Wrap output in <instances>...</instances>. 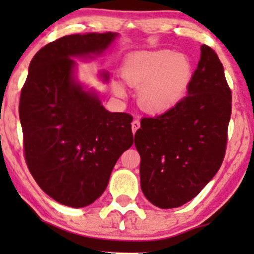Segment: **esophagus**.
<instances>
[{
  "label": "esophagus",
  "instance_id": "obj_1",
  "mask_svg": "<svg viewBox=\"0 0 254 254\" xmlns=\"http://www.w3.org/2000/svg\"><path fill=\"white\" fill-rule=\"evenodd\" d=\"M131 127H132V132L135 133L136 131L139 129V127H141V123H139L138 119H135V121H133L132 123H131Z\"/></svg>",
  "mask_w": 254,
  "mask_h": 254
}]
</instances>
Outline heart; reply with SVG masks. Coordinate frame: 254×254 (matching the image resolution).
Listing matches in <instances>:
<instances>
[{"mask_svg":"<svg viewBox=\"0 0 254 254\" xmlns=\"http://www.w3.org/2000/svg\"><path fill=\"white\" fill-rule=\"evenodd\" d=\"M123 77L138 88V104L150 113H164L177 106L188 93L192 81L190 61L168 50L139 52L127 58ZM116 92L124 95L122 86Z\"/></svg>","mask_w":254,"mask_h":254,"instance_id":"heart-1","label":"heart"}]
</instances>
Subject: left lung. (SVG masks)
Returning <instances> with one entry per match:
<instances>
[{"label":"left lung","mask_w":254,"mask_h":254,"mask_svg":"<svg viewBox=\"0 0 254 254\" xmlns=\"http://www.w3.org/2000/svg\"><path fill=\"white\" fill-rule=\"evenodd\" d=\"M230 115L223 65L203 44L188 95L167 112L142 119L136 131L141 189L151 204L178 208L203 190L222 165Z\"/></svg>","instance_id":"obj_1"}]
</instances>
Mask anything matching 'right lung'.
I'll list each match as a JSON object with an SVG mask.
<instances>
[{
	"instance_id": "right-lung-1",
	"label": "right lung",
	"mask_w": 254,
	"mask_h": 254,
	"mask_svg": "<svg viewBox=\"0 0 254 254\" xmlns=\"http://www.w3.org/2000/svg\"><path fill=\"white\" fill-rule=\"evenodd\" d=\"M117 33L70 34L34 55L19 116L25 160L40 189L71 208L103 194L119 156L133 143L132 116L111 113L74 78L72 57L100 55ZM105 80L107 72H103Z\"/></svg>"
}]
</instances>
